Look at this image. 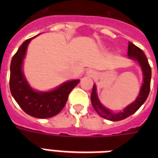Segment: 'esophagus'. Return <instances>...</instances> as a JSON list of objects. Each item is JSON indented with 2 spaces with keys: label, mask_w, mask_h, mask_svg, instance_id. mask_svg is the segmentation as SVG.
I'll return each mask as SVG.
<instances>
[{
  "label": "esophagus",
  "mask_w": 158,
  "mask_h": 158,
  "mask_svg": "<svg viewBox=\"0 0 158 158\" xmlns=\"http://www.w3.org/2000/svg\"><path fill=\"white\" fill-rule=\"evenodd\" d=\"M90 74H93V73H90Z\"/></svg>",
  "instance_id": "34e87169"
}]
</instances>
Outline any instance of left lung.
Instances as JSON below:
<instances>
[{
  "label": "left lung",
  "instance_id": "8db88e82",
  "mask_svg": "<svg viewBox=\"0 0 158 158\" xmlns=\"http://www.w3.org/2000/svg\"><path fill=\"white\" fill-rule=\"evenodd\" d=\"M127 55L130 59L135 60L138 61L141 69H142L143 75V85L141 87V89H140L139 94L134 102L126 106L123 110V111L114 113L112 112V110H109L102 105L100 101H99L98 94H97L96 85L94 84V87H93V91H92L91 94L92 105L100 116L105 118L106 120H111V121H118V120H124L125 118H127L128 116H130L132 114L136 112L139 109L140 106L144 103V102L148 98L150 92V83H151L152 70H151V67L148 64V59L145 54L139 48H138L135 44L129 42Z\"/></svg>",
  "mask_w": 158,
  "mask_h": 158
}]
</instances>
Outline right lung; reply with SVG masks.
I'll return each mask as SVG.
<instances>
[{"mask_svg": "<svg viewBox=\"0 0 158 158\" xmlns=\"http://www.w3.org/2000/svg\"><path fill=\"white\" fill-rule=\"evenodd\" d=\"M33 38L24 41L11 60L10 89L16 102L28 115L42 119L50 118L57 115L63 109L69 93L79 84V79L65 82L52 91L33 90L26 80L22 70L26 50Z\"/></svg>", "mask_w": 158, "mask_h": 158, "instance_id": "add662e5", "label": "right lung"}]
</instances>
